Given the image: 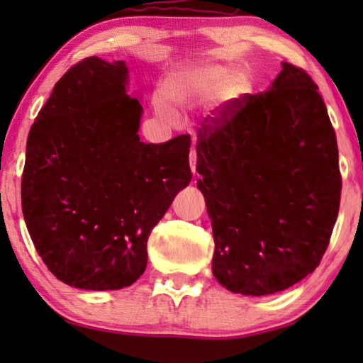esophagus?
I'll list each match as a JSON object with an SVG mask.
<instances>
[{
  "label": "esophagus",
  "mask_w": 363,
  "mask_h": 363,
  "mask_svg": "<svg viewBox=\"0 0 363 363\" xmlns=\"http://www.w3.org/2000/svg\"><path fill=\"white\" fill-rule=\"evenodd\" d=\"M189 162H190V169H192V173H196V150L192 149L190 150V155H189Z\"/></svg>",
  "instance_id": "1"
}]
</instances>
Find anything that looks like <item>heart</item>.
Segmentation results:
<instances>
[{
    "label": "heart",
    "mask_w": 363,
    "mask_h": 363,
    "mask_svg": "<svg viewBox=\"0 0 363 363\" xmlns=\"http://www.w3.org/2000/svg\"><path fill=\"white\" fill-rule=\"evenodd\" d=\"M229 73V69H225V67H208V69L203 70L173 73L163 83L162 93L164 99L174 104L186 101L190 96L214 93V91L223 86V83H225V93L229 94V97H238L247 93L250 88L247 77L237 73V75H233L227 80ZM155 110L163 118H168L169 116L168 108L162 102H157Z\"/></svg>",
    "instance_id": "obj_1"
}]
</instances>
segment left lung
I'll return each instance as SVG.
<instances>
[{
    "mask_svg": "<svg viewBox=\"0 0 363 363\" xmlns=\"http://www.w3.org/2000/svg\"><path fill=\"white\" fill-rule=\"evenodd\" d=\"M281 67L269 91L206 116L196 140L213 274L248 296L286 290L314 272L340 211L336 134L318 86L299 67Z\"/></svg>",
    "mask_w": 363,
    "mask_h": 363,
    "instance_id": "obj_1",
    "label": "left lung"
}]
</instances>
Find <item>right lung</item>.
Wrapping results in <instances>:
<instances>
[{
	"label": "right lung",
	"mask_w": 363,
	"mask_h": 363,
	"mask_svg": "<svg viewBox=\"0 0 363 363\" xmlns=\"http://www.w3.org/2000/svg\"><path fill=\"white\" fill-rule=\"evenodd\" d=\"M128 67L86 57L65 72L30 128L22 213L46 267L82 290L130 286L147 240L189 186L190 136L139 139L143 106Z\"/></svg>",
	"instance_id": "obj_1"
}]
</instances>
